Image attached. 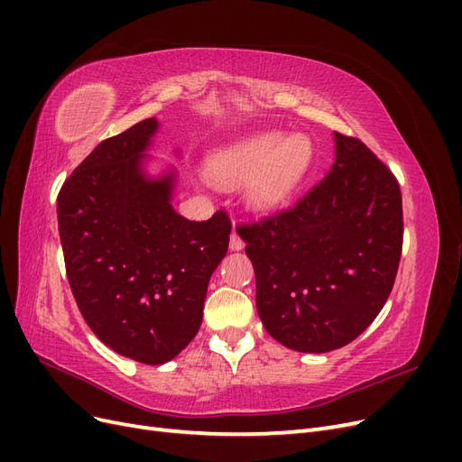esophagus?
<instances>
[{
  "label": "esophagus",
  "instance_id": "obj_1",
  "mask_svg": "<svg viewBox=\"0 0 462 462\" xmlns=\"http://www.w3.org/2000/svg\"><path fill=\"white\" fill-rule=\"evenodd\" d=\"M229 248L231 250H243L245 248V243L239 235H236L235 231L231 233V241H229Z\"/></svg>",
  "mask_w": 462,
  "mask_h": 462
}]
</instances>
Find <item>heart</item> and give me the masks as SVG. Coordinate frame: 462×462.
Returning <instances> with one entry per match:
<instances>
[{
  "label": "heart",
  "mask_w": 462,
  "mask_h": 462,
  "mask_svg": "<svg viewBox=\"0 0 462 462\" xmlns=\"http://www.w3.org/2000/svg\"><path fill=\"white\" fill-rule=\"evenodd\" d=\"M312 162L310 141L302 134L262 133L217 152L209 171L223 183L250 180L246 199L260 212L282 206Z\"/></svg>",
  "instance_id": "1"
}]
</instances>
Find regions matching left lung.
Listing matches in <instances>:
<instances>
[{
  "mask_svg": "<svg viewBox=\"0 0 462 462\" xmlns=\"http://www.w3.org/2000/svg\"><path fill=\"white\" fill-rule=\"evenodd\" d=\"M333 134L331 171L292 208L239 229L262 324L299 353L356 339L383 309L401 260L395 175L358 138Z\"/></svg>",
  "mask_w": 462,
  "mask_h": 462,
  "instance_id": "1",
  "label": "left lung"
}]
</instances>
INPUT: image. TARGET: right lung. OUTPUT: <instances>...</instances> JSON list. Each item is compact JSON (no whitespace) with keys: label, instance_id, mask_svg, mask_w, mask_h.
<instances>
[{"label":"right lung","instance_id":"add662e5","mask_svg":"<svg viewBox=\"0 0 462 462\" xmlns=\"http://www.w3.org/2000/svg\"><path fill=\"white\" fill-rule=\"evenodd\" d=\"M160 123L97 144L58 194L69 285L90 329L116 353L165 365L202 324L209 277L227 254L231 221H189L173 206L175 173L143 170Z\"/></svg>","mask_w":462,"mask_h":462}]
</instances>
